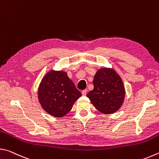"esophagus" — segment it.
Listing matches in <instances>:
<instances>
[{"label": "esophagus", "instance_id": "obj_1", "mask_svg": "<svg viewBox=\"0 0 159 159\" xmlns=\"http://www.w3.org/2000/svg\"><path fill=\"white\" fill-rule=\"evenodd\" d=\"M87 91H88L87 90H83V91H82V93H82V95H83V96H85V95H86V94H87Z\"/></svg>", "mask_w": 159, "mask_h": 159}]
</instances>
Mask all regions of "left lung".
Masks as SVG:
<instances>
[{
	"label": "left lung",
	"instance_id": "left-lung-1",
	"mask_svg": "<svg viewBox=\"0 0 159 159\" xmlns=\"http://www.w3.org/2000/svg\"><path fill=\"white\" fill-rule=\"evenodd\" d=\"M94 88L87 94L95 108L104 114L117 111L124 101L125 91L121 78L113 69H99L94 76Z\"/></svg>",
	"mask_w": 159,
	"mask_h": 159
}]
</instances>
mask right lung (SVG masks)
<instances>
[{"instance_id": "obj_1", "label": "right lung", "mask_w": 159, "mask_h": 159, "mask_svg": "<svg viewBox=\"0 0 159 159\" xmlns=\"http://www.w3.org/2000/svg\"><path fill=\"white\" fill-rule=\"evenodd\" d=\"M81 96L66 72L51 70L45 75L38 90L40 104L52 116L61 118L71 111Z\"/></svg>"}]
</instances>
